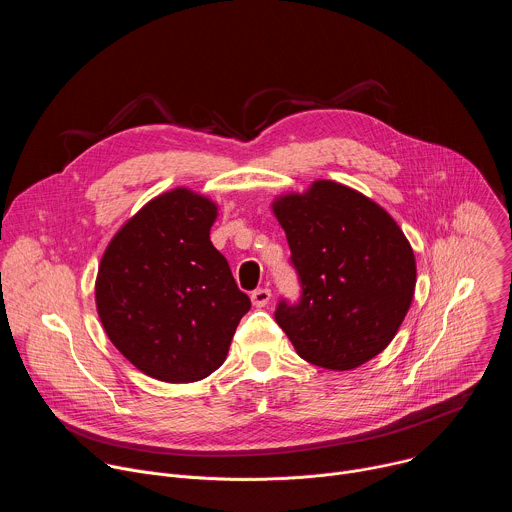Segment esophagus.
Instances as JSON below:
<instances>
[{"label": "esophagus", "instance_id": "esophagus-1", "mask_svg": "<svg viewBox=\"0 0 512 512\" xmlns=\"http://www.w3.org/2000/svg\"><path fill=\"white\" fill-rule=\"evenodd\" d=\"M251 302L255 308H265L271 302V289H267V287L255 289L251 294Z\"/></svg>", "mask_w": 512, "mask_h": 512}]
</instances>
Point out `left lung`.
I'll return each instance as SVG.
<instances>
[{
    "label": "left lung",
    "instance_id": "obj_1",
    "mask_svg": "<svg viewBox=\"0 0 512 512\" xmlns=\"http://www.w3.org/2000/svg\"><path fill=\"white\" fill-rule=\"evenodd\" d=\"M302 300L275 320L296 352L322 369L352 371L381 354L403 324L417 281L413 249L395 218L362 192L316 180L275 196Z\"/></svg>",
    "mask_w": 512,
    "mask_h": 512
}]
</instances>
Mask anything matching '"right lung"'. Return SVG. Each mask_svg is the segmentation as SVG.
<instances>
[{"label":"right lung","mask_w":512,"mask_h":512,"mask_svg":"<svg viewBox=\"0 0 512 512\" xmlns=\"http://www.w3.org/2000/svg\"><path fill=\"white\" fill-rule=\"evenodd\" d=\"M216 216V202L174 188L125 221L101 257V324L113 346L152 379L194 383L214 373L251 308L210 243Z\"/></svg>","instance_id":"add662e5"}]
</instances>
